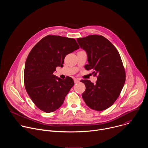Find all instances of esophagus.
Segmentation results:
<instances>
[{"mask_svg":"<svg viewBox=\"0 0 148 148\" xmlns=\"http://www.w3.org/2000/svg\"><path fill=\"white\" fill-rule=\"evenodd\" d=\"M74 83L75 84H77V83L79 82V80L78 79H77V78H74Z\"/></svg>","mask_w":148,"mask_h":148,"instance_id":"34e87169","label":"esophagus"}]
</instances>
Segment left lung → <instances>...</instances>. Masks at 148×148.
I'll return each instance as SVG.
<instances>
[{
	"instance_id": "left-lung-1",
	"label": "left lung",
	"mask_w": 148,
	"mask_h": 148,
	"mask_svg": "<svg viewBox=\"0 0 148 148\" xmlns=\"http://www.w3.org/2000/svg\"><path fill=\"white\" fill-rule=\"evenodd\" d=\"M79 47L85 50L88 64L86 69L94 70L96 84L81 80L86 86L82 94L87 106L96 111L108 108L120 95L125 82V71L120 55L111 42L102 36L90 35L77 38Z\"/></svg>"
}]
</instances>
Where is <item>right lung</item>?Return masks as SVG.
I'll list each match as a JSON object with an SVG mask.
<instances>
[{"instance_id": "add662e5", "label": "right lung", "mask_w": 148, "mask_h": 148, "mask_svg": "<svg viewBox=\"0 0 148 148\" xmlns=\"http://www.w3.org/2000/svg\"><path fill=\"white\" fill-rule=\"evenodd\" d=\"M79 49L75 39L49 35L33 47L26 59L24 81L32 101L40 110L52 112L58 109L74 86L72 78L65 79L53 74L62 67L66 55Z\"/></svg>"}]
</instances>
